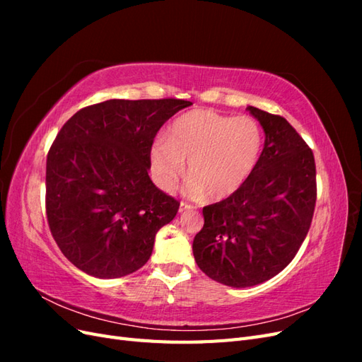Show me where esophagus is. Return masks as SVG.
<instances>
[{"label": "esophagus", "mask_w": 362, "mask_h": 362, "mask_svg": "<svg viewBox=\"0 0 362 362\" xmlns=\"http://www.w3.org/2000/svg\"><path fill=\"white\" fill-rule=\"evenodd\" d=\"M189 210H193V205H190V204H187V202H181L180 204V211L182 213V211H189Z\"/></svg>", "instance_id": "1"}]
</instances>
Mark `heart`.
<instances>
[{
    "instance_id": "b5f03b06",
    "label": "heart",
    "mask_w": 362,
    "mask_h": 362,
    "mask_svg": "<svg viewBox=\"0 0 362 362\" xmlns=\"http://www.w3.org/2000/svg\"><path fill=\"white\" fill-rule=\"evenodd\" d=\"M261 152V131L249 116L193 110L172 124L168 139L151 148V168L163 190H173L189 161L190 190L210 201L233 196L254 172Z\"/></svg>"
}]
</instances>
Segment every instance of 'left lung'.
Here are the masks:
<instances>
[{
    "label": "left lung",
    "instance_id": "left-lung-1",
    "mask_svg": "<svg viewBox=\"0 0 362 362\" xmlns=\"http://www.w3.org/2000/svg\"><path fill=\"white\" fill-rule=\"evenodd\" d=\"M266 140L247 181L229 198L204 206L193 255L206 276L245 288L286 269L310 231L317 199L310 146L287 119L249 105Z\"/></svg>",
    "mask_w": 362,
    "mask_h": 362
}]
</instances>
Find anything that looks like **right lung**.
Listing matches in <instances>:
<instances>
[{"mask_svg":"<svg viewBox=\"0 0 362 362\" xmlns=\"http://www.w3.org/2000/svg\"><path fill=\"white\" fill-rule=\"evenodd\" d=\"M184 100H108L76 112L47 157V217L75 267L101 279L146 264L180 202L151 181V148Z\"/></svg>","mask_w":362,"mask_h":362,"instance_id":"obj_1","label":"right lung"}]
</instances>
